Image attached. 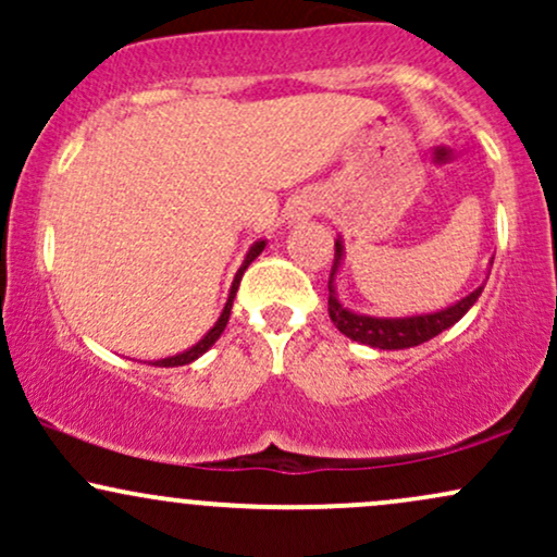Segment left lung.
Here are the masks:
<instances>
[{"label":"left lung","instance_id":"left-lung-1","mask_svg":"<svg viewBox=\"0 0 557 557\" xmlns=\"http://www.w3.org/2000/svg\"><path fill=\"white\" fill-rule=\"evenodd\" d=\"M343 259V243L335 240V261H332V272H330V300H327V309H330V319L335 322V327L343 332L345 337L350 341L363 343V345H372V348L380 350H403V348H413V345H421L426 341H432L434 335L445 332L447 327L461 319L471 306L476 304V298L482 296V287H476L474 293L453 304L450 309L443 311H434V314H421V317H403V319H382V317H361L354 314V311L343 309L341 300L335 296V280L337 267H341Z\"/></svg>","mask_w":557,"mask_h":557}]
</instances>
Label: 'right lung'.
Here are the masks:
<instances>
[{"mask_svg": "<svg viewBox=\"0 0 557 557\" xmlns=\"http://www.w3.org/2000/svg\"><path fill=\"white\" fill-rule=\"evenodd\" d=\"M264 246L267 243L264 240H259V243H253L251 246V251L246 253V261H243V267L238 270V274H235V280H233V287H230V296H227V304H225V311H222V317L216 319V324L212 330L207 332V335H203V341H198L194 348L190 350H185V354H177V356H170V359H162V361H154V367H185V363H190V361H196L198 356L201 354H207L209 348H212V345L216 343V337L222 335V330L227 327V319H230V309H233V298H235V290H238V285H240V277H243V272L248 270V264H251L253 259L259 257L261 251H264Z\"/></svg>", "mask_w": 557, "mask_h": 557, "instance_id": "add662e5", "label": "right lung"}]
</instances>
